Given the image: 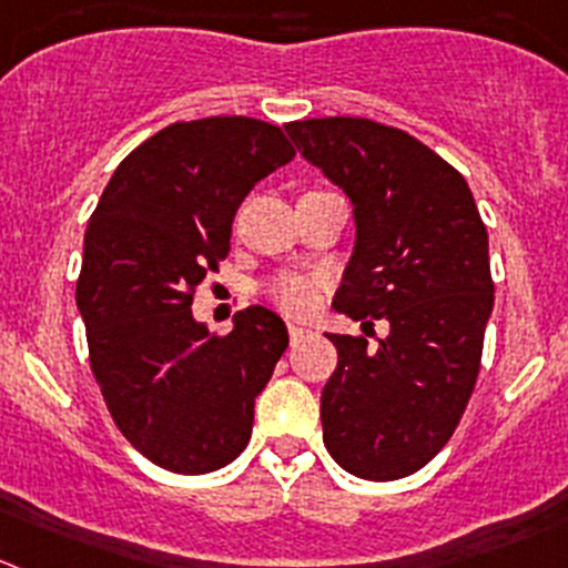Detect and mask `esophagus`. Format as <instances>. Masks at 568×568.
<instances>
[{"mask_svg":"<svg viewBox=\"0 0 568 568\" xmlns=\"http://www.w3.org/2000/svg\"><path fill=\"white\" fill-rule=\"evenodd\" d=\"M310 328H304V326H295V323H290V339H293V343H298V339H304V337H310Z\"/></svg>","mask_w":568,"mask_h":568,"instance_id":"1","label":"esophagus"}]
</instances>
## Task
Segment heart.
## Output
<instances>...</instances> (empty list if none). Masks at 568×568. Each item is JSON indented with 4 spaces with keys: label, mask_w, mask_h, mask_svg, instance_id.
Returning a JSON list of instances; mask_svg holds the SVG:
<instances>
[{
    "label": "heart",
    "mask_w": 568,
    "mask_h": 568,
    "mask_svg": "<svg viewBox=\"0 0 568 568\" xmlns=\"http://www.w3.org/2000/svg\"><path fill=\"white\" fill-rule=\"evenodd\" d=\"M317 293H321V281L310 275L287 273L270 284V298L290 315H310L317 306Z\"/></svg>",
    "instance_id": "1"
}]
</instances>
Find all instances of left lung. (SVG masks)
I'll use <instances>...</instances> for the list:
<instances>
[{
	"label": "left lung",
	"instance_id": "8db88e82",
	"mask_svg": "<svg viewBox=\"0 0 568 568\" xmlns=\"http://www.w3.org/2000/svg\"><path fill=\"white\" fill-rule=\"evenodd\" d=\"M284 131L354 206L332 306L390 326L376 348L326 334L337 368L321 396L323 443L354 477L402 479L449 443L477 385L494 310L488 231L466 178L409 133L359 116Z\"/></svg>",
	"mask_w": 568,
	"mask_h": 568
}]
</instances>
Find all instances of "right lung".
<instances>
[{
	"instance_id": "right-lung-1",
	"label": "right lung",
	"mask_w": 568,
	"mask_h": 568,
	"mask_svg": "<svg viewBox=\"0 0 568 568\" xmlns=\"http://www.w3.org/2000/svg\"><path fill=\"white\" fill-rule=\"evenodd\" d=\"M293 159L281 128L258 119L175 122L116 166L91 214L78 281L91 371L119 432L166 471L229 466L287 351L275 312L247 306L214 337L192 293L229 253L247 192Z\"/></svg>"
}]
</instances>
